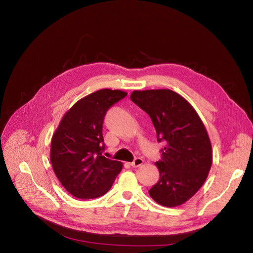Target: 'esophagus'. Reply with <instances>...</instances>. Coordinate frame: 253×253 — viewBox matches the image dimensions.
Listing matches in <instances>:
<instances>
[{
    "label": "esophagus",
    "instance_id": "34e87169",
    "mask_svg": "<svg viewBox=\"0 0 253 253\" xmlns=\"http://www.w3.org/2000/svg\"><path fill=\"white\" fill-rule=\"evenodd\" d=\"M142 164H143V159L140 157H137L131 163V166L134 168H137V167H140Z\"/></svg>",
    "mask_w": 253,
    "mask_h": 253
}]
</instances>
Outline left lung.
Listing matches in <instances>:
<instances>
[{
	"instance_id": "8db88e82",
	"label": "left lung",
	"mask_w": 253,
	"mask_h": 253,
	"mask_svg": "<svg viewBox=\"0 0 253 253\" xmlns=\"http://www.w3.org/2000/svg\"><path fill=\"white\" fill-rule=\"evenodd\" d=\"M129 97L151 117L157 141H166L155 164L160 177L149 194L162 206H180L201 189L211 169L207 129L193 106L171 89L134 90Z\"/></svg>"
}]
</instances>
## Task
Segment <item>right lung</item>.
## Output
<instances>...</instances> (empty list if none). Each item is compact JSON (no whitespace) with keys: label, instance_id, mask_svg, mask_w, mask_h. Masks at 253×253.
I'll return each mask as SVG.
<instances>
[{"label":"right lung","instance_id":"1","mask_svg":"<svg viewBox=\"0 0 253 253\" xmlns=\"http://www.w3.org/2000/svg\"><path fill=\"white\" fill-rule=\"evenodd\" d=\"M127 95L119 89H99L76 102L52 135L50 163L62 186L72 195L90 200L111 189L122 164L102 155L104 116Z\"/></svg>","mask_w":253,"mask_h":253}]
</instances>
